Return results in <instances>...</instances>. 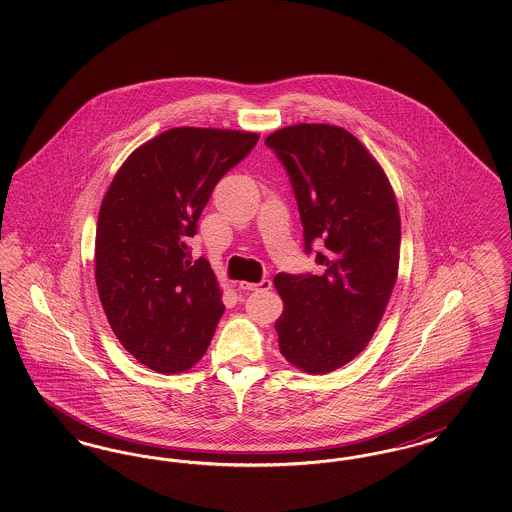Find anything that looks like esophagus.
Listing matches in <instances>:
<instances>
[{
	"mask_svg": "<svg viewBox=\"0 0 512 512\" xmlns=\"http://www.w3.org/2000/svg\"><path fill=\"white\" fill-rule=\"evenodd\" d=\"M240 288L245 290V292H267V290L272 288V282H270L268 278H263V280L257 282V284H253V282H242Z\"/></svg>",
	"mask_w": 512,
	"mask_h": 512,
	"instance_id": "34e87169",
	"label": "esophagus"
}]
</instances>
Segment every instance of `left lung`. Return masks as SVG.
Masks as SVG:
<instances>
[{
  "instance_id": "obj_1",
  "label": "left lung",
  "mask_w": 512,
  "mask_h": 512,
  "mask_svg": "<svg viewBox=\"0 0 512 512\" xmlns=\"http://www.w3.org/2000/svg\"><path fill=\"white\" fill-rule=\"evenodd\" d=\"M265 144L290 176L305 253L322 267L274 278L284 299L280 353L326 374L365 349L386 311L399 267L397 201L382 167L340 126H288Z\"/></svg>"
}]
</instances>
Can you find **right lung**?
Masks as SVG:
<instances>
[{"mask_svg": "<svg viewBox=\"0 0 512 512\" xmlns=\"http://www.w3.org/2000/svg\"><path fill=\"white\" fill-rule=\"evenodd\" d=\"M253 132L172 128L138 147L99 209L96 284L122 347L157 372H182L207 351L224 313L197 234L220 178L257 146Z\"/></svg>", "mask_w": 512, "mask_h": 512, "instance_id": "1", "label": "right lung"}]
</instances>
